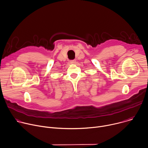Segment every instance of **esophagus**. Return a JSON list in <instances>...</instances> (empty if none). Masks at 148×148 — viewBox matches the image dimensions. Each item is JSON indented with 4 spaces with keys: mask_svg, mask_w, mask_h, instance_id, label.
Segmentation results:
<instances>
[{
    "mask_svg": "<svg viewBox=\"0 0 148 148\" xmlns=\"http://www.w3.org/2000/svg\"><path fill=\"white\" fill-rule=\"evenodd\" d=\"M70 63L71 64H75L76 63V60H72V61H71Z\"/></svg>",
    "mask_w": 148,
    "mask_h": 148,
    "instance_id": "esophagus-1",
    "label": "esophagus"
}]
</instances>
